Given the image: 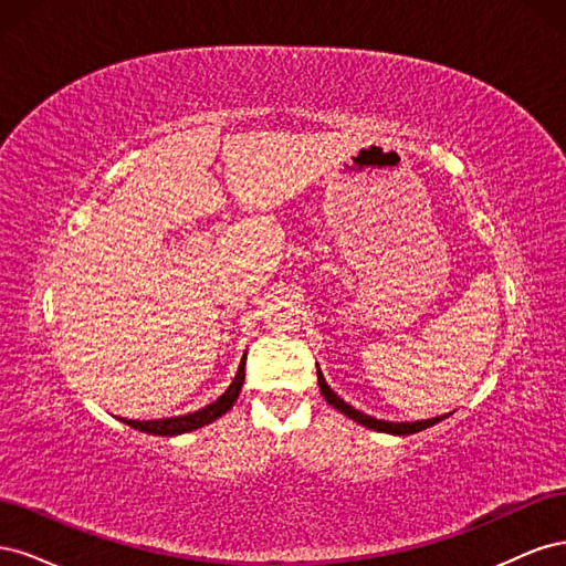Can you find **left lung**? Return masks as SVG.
Returning <instances> with one entry per match:
<instances>
[{
  "mask_svg": "<svg viewBox=\"0 0 566 566\" xmlns=\"http://www.w3.org/2000/svg\"><path fill=\"white\" fill-rule=\"evenodd\" d=\"M316 375H318V387H321V391H323L325 401H328L331 406H335V408L339 410V413H345L347 418L356 420L358 424L370 427V430H378V432H387V434H399V437H406V434H416V432H420V430H427V427H432L434 422H439V420L447 418V416H441V418L416 420V422H387V420L370 418V416L361 413V410H356V408H352L349 403L342 401V399L337 397V394H335L328 385H325V380H323V375H321V370H318V368H316Z\"/></svg>",
  "mask_w": 566,
  "mask_h": 566,
  "instance_id": "1",
  "label": "left lung"
}]
</instances>
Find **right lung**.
<instances>
[{"mask_svg": "<svg viewBox=\"0 0 566 566\" xmlns=\"http://www.w3.org/2000/svg\"><path fill=\"white\" fill-rule=\"evenodd\" d=\"M245 380V356L241 361V368H238L233 382L229 385V389L221 394L217 401H212L210 406H205L196 413H188V416H179V418H160V420H125L134 430H142L148 434H158V437H175V434H184V432H191L198 430L202 424H210L212 420H217L219 416H224L227 410L235 403L238 394H241Z\"/></svg>", "mask_w": 566, "mask_h": 566, "instance_id": "add662e5", "label": "right lung"}]
</instances>
